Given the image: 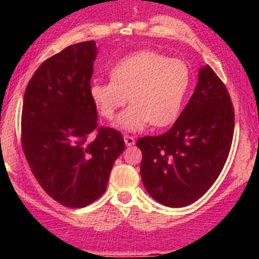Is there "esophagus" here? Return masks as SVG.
<instances>
[{
	"label": "esophagus",
	"mask_w": 259,
	"mask_h": 259,
	"mask_svg": "<svg viewBox=\"0 0 259 259\" xmlns=\"http://www.w3.org/2000/svg\"><path fill=\"white\" fill-rule=\"evenodd\" d=\"M124 143H125V145H127V146L135 145V137L128 136V135H125V136H124Z\"/></svg>",
	"instance_id": "esophagus-1"
}]
</instances>
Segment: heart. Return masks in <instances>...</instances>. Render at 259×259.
<instances>
[{
  "mask_svg": "<svg viewBox=\"0 0 259 259\" xmlns=\"http://www.w3.org/2000/svg\"><path fill=\"white\" fill-rule=\"evenodd\" d=\"M110 81L93 80L91 101L107 120H113L130 97L115 127L125 132L143 131L152 123L166 127L175 122L191 85V70L182 59L150 50L124 57L110 70Z\"/></svg>",
  "mask_w": 259,
  "mask_h": 259,
  "instance_id": "b5f03b06",
  "label": "heart"
}]
</instances>
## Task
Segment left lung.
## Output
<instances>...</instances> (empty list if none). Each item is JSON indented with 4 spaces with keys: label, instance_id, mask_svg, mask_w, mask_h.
Returning <instances> with one entry per match:
<instances>
[{
    "label": "left lung",
    "instance_id": "left-lung-1",
    "mask_svg": "<svg viewBox=\"0 0 259 259\" xmlns=\"http://www.w3.org/2000/svg\"><path fill=\"white\" fill-rule=\"evenodd\" d=\"M233 128L227 89L210 66H202L193 95L172 127L137 141L146 192L168 207L188 206L202 197L223 170Z\"/></svg>",
    "mask_w": 259,
    "mask_h": 259
}]
</instances>
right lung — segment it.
<instances>
[{
  "label": "right lung",
  "mask_w": 259,
  "mask_h": 259,
  "mask_svg": "<svg viewBox=\"0 0 259 259\" xmlns=\"http://www.w3.org/2000/svg\"><path fill=\"white\" fill-rule=\"evenodd\" d=\"M97 54L95 41H85L50 57L31 77L23 98L27 162L44 191L67 207H84L101 197L124 150L116 130L97 128V109L88 93Z\"/></svg>",
  "instance_id": "1"
}]
</instances>
